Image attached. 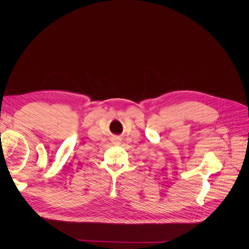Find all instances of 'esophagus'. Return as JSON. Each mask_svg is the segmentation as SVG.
I'll return each instance as SVG.
<instances>
[{
    "mask_svg": "<svg viewBox=\"0 0 249 249\" xmlns=\"http://www.w3.org/2000/svg\"><path fill=\"white\" fill-rule=\"evenodd\" d=\"M112 143H113L114 145H120V144H121V139H119V138H113V139H112Z\"/></svg>",
    "mask_w": 249,
    "mask_h": 249,
    "instance_id": "esophagus-1",
    "label": "esophagus"
}]
</instances>
